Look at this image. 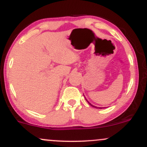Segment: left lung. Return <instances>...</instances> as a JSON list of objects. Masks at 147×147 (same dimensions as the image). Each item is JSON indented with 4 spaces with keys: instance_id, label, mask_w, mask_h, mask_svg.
Returning a JSON list of instances; mask_svg holds the SVG:
<instances>
[{
    "instance_id": "left-lung-1",
    "label": "left lung",
    "mask_w": 147,
    "mask_h": 147,
    "mask_svg": "<svg viewBox=\"0 0 147 147\" xmlns=\"http://www.w3.org/2000/svg\"><path fill=\"white\" fill-rule=\"evenodd\" d=\"M86 101H87V99H86ZM87 102H88V101H87ZM88 104H90V106H92V107H95V108H96V109H102V108H101V107H97V106H95L92 105V104H90V102H88Z\"/></svg>"
}]
</instances>
